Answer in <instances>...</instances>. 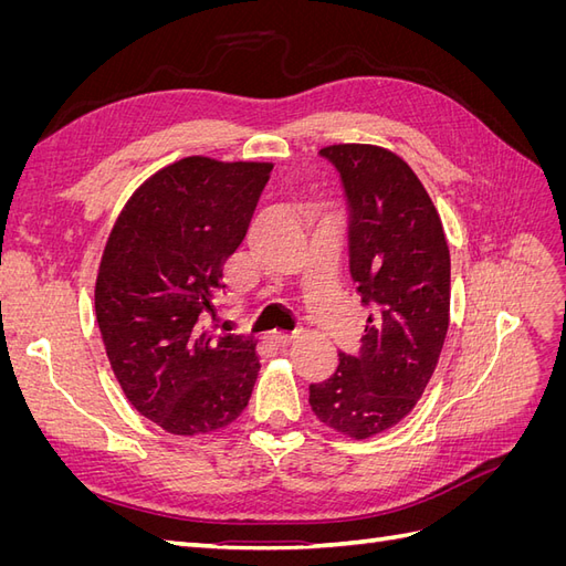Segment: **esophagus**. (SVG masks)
<instances>
[{
    "label": "esophagus",
    "mask_w": 566,
    "mask_h": 566,
    "mask_svg": "<svg viewBox=\"0 0 566 566\" xmlns=\"http://www.w3.org/2000/svg\"><path fill=\"white\" fill-rule=\"evenodd\" d=\"M300 339V333H273V342H276L279 347H290V345H295V342Z\"/></svg>",
    "instance_id": "34e87169"
}]
</instances>
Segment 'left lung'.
I'll return each instance as SVG.
<instances>
[{"label":"left lung","mask_w":566,"mask_h":566,"mask_svg":"<svg viewBox=\"0 0 566 566\" xmlns=\"http://www.w3.org/2000/svg\"><path fill=\"white\" fill-rule=\"evenodd\" d=\"M321 156L345 188L349 273L370 314L361 349L310 385V403L333 430L368 439L401 422L432 378L449 331L451 254L432 198L397 153L337 144Z\"/></svg>","instance_id":"8db88e82"}]
</instances>
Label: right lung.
<instances>
[{"label": "right lung", "mask_w": 566, "mask_h": 566, "mask_svg": "<svg viewBox=\"0 0 566 566\" xmlns=\"http://www.w3.org/2000/svg\"><path fill=\"white\" fill-rule=\"evenodd\" d=\"M271 163L191 156L146 179L101 256L94 304L115 378L169 434L221 430L243 413L256 342L212 333L221 266L243 243Z\"/></svg>", "instance_id": "right-lung-1"}]
</instances>
